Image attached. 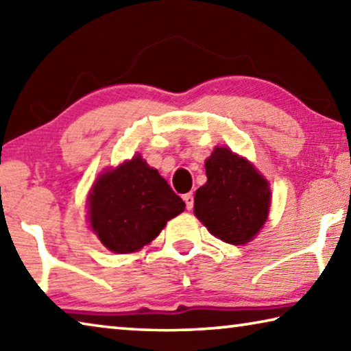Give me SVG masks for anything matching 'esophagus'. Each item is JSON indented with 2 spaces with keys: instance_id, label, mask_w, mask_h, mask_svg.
I'll list each match as a JSON object with an SVG mask.
<instances>
[{
  "instance_id": "esophagus-1",
  "label": "esophagus",
  "mask_w": 351,
  "mask_h": 351,
  "mask_svg": "<svg viewBox=\"0 0 351 351\" xmlns=\"http://www.w3.org/2000/svg\"><path fill=\"white\" fill-rule=\"evenodd\" d=\"M182 198H184V203H186L187 210H192L193 209V195L192 193H186Z\"/></svg>"
}]
</instances>
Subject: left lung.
I'll return each mask as SVG.
<instances>
[{
	"label": "left lung",
	"instance_id": "1",
	"mask_svg": "<svg viewBox=\"0 0 351 351\" xmlns=\"http://www.w3.org/2000/svg\"><path fill=\"white\" fill-rule=\"evenodd\" d=\"M206 176L195 193V217L229 245L251 241L269 215V182L228 147H215L206 159Z\"/></svg>",
	"mask_w": 351,
	"mask_h": 351
}]
</instances>
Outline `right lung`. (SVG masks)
I'll list each match as a JSON object with an SVG mask.
<instances>
[{
	"label": "right lung",
	"instance_id": "right-lung-1",
	"mask_svg": "<svg viewBox=\"0 0 351 351\" xmlns=\"http://www.w3.org/2000/svg\"><path fill=\"white\" fill-rule=\"evenodd\" d=\"M86 203L93 232L116 254L139 251L186 207L141 154L104 171L93 184Z\"/></svg>",
	"mask_w": 351,
	"mask_h": 351
}]
</instances>
